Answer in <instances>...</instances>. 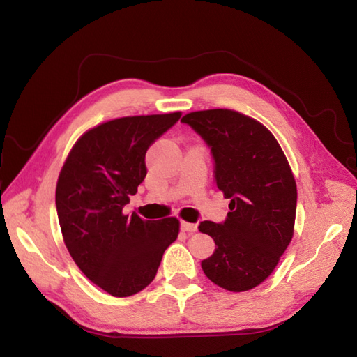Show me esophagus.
<instances>
[{"label":"esophagus","instance_id":"34e87169","mask_svg":"<svg viewBox=\"0 0 357 357\" xmlns=\"http://www.w3.org/2000/svg\"><path fill=\"white\" fill-rule=\"evenodd\" d=\"M181 229L184 231V233H195L197 229V227L195 223H188V222H181Z\"/></svg>","mask_w":357,"mask_h":357}]
</instances>
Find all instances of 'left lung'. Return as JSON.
Wrapping results in <instances>:
<instances>
[{
    "label": "left lung",
    "mask_w": 357,
    "mask_h": 357,
    "mask_svg": "<svg viewBox=\"0 0 357 357\" xmlns=\"http://www.w3.org/2000/svg\"><path fill=\"white\" fill-rule=\"evenodd\" d=\"M214 161V181L229 199L227 219L204 220L199 231L216 250L202 260L206 277L231 292L259 286L275 269L294 236L296 184L277 139L257 120L229 109L182 117Z\"/></svg>",
    "instance_id": "obj_1"
}]
</instances>
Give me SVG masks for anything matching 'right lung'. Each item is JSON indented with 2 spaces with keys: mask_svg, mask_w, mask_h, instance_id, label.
<instances>
[{
  "mask_svg": "<svg viewBox=\"0 0 357 357\" xmlns=\"http://www.w3.org/2000/svg\"><path fill=\"white\" fill-rule=\"evenodd\" d=\"M181 112L123 117L88 130L74 144L56 187L63 242L79 269L112 296L152 283L179 220L123 214L146 178V152Z\"/></svg>",
  "mask_w": 357,
  "mask_h": 357,
  "instance_id": "obj_1",
  "label": "right lung"
}]
</instances>
